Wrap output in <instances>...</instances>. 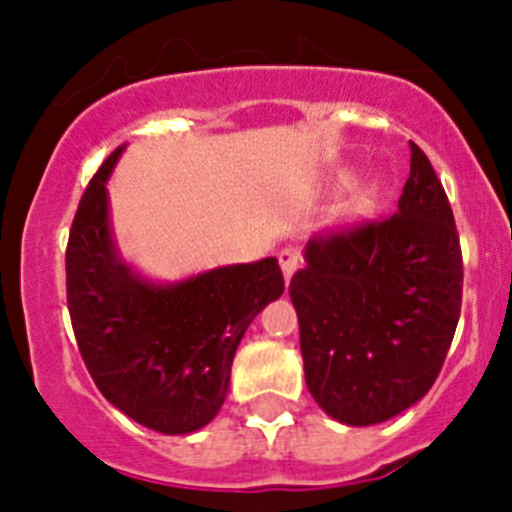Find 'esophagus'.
Instances as JSON below:
<instances>
[{"label": "esophagus", "mask_w": 512, "mask_h": 512, "mask_svg": "<svg viewBox=\"0 0 512 512\" xmlns=\"http://www.w3.org/2000/svg\"><path fill=\"white\" fill-rule=\"evenodd\" d=\"M300 248L297 246H284L282 251H279V266H282V274L284 279H292V274L297 271V266H300Z\"/></svg>", "instance_id": "esophagus-1"}]
</instances>
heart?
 Returning <instances> with one entry per match:
<instances>
[{
	"mask_svg": "<svg viewBox=\"0 0 512 512\" xmlns=\"http://www.w3.org/2000/svg\"><path fill=\"white\" fill-rule=\"evenodd\" d=\"M354 184V174L351 171H346V174L338 176V187L341 189H348ZM374 200H377V187H369L364 192V197H361V210H369V207L374 205Z\"/></svg>",
	"mask_w": 512,
	"mask_h": 512,
	"instance_id": "b5f03b06",
	"label": "heart"
}]
</instances>
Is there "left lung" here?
I'll return each instance as SVG.
<instances>
[{
	"instance_id": "obj_1",
	"label": "left lung",
	"mask_w": 512,
	"mask_h": 512,
	"mask_svg": "<svg viewBox=\"0 0 512 512\" xmlns=\"http://www.w3.org/2000/svg\"><path fill=\"white\" fill-rule=\"evenodd\" d=\"M454 212L431 161L410 140L397 212L351 233L312 238L289 284L305 382L338 423L377 425L423 400L461 310Z\"/></svg>"
}]
</instances>
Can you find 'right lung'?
I'll use <instances>...</instances> for the list:
<instances>
[{
	"instance_id": "1",
	"label": "right lung",
	"mask_w": 512,
	"mask_h": 512,
	"mask_svg": "<svg viewBox=\"0 0 512 512\" xmlns=\"http://www.w3.org/2000/svg\"><path fill=\"white\" fill-rule=\"evenodd\" d=\"M125 146L94 174L66 248V295L89 374L120 413L166 436L200 431L220 413L235 348L284 292L274 256L158 282L122 259L107 182Z\"/></svg>"
}]
</instances>
